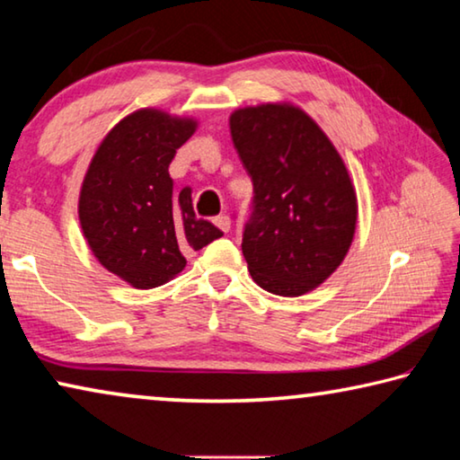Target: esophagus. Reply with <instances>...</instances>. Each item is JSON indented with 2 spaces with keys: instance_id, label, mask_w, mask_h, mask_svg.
<instances>
[{
  "instance_id": "34e87169",
  "label": "esophagus",
  "mask_w": 460,
  "mask_h": 460,
  "mask_svg": "<svg viewBox=\"0 0 460 460\" xmlns=\"http://www.w3.org/2000/svg\"><path fill=\"white\" fill-rule=\"evenodd\" d=\"M214 224L217 226V228H220L222 232H228L230 230V217L226 216V214H222V216H217L216 220H214Z\"/></svg>"
}]
</instances>
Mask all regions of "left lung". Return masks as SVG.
I'll return each instance as SVG.
<instances>
[{"label":"left lung","mask_w":460,"mask_h":460,"mask_svg":"<svg viewBox=\"0 0 460 460\" xmlns=\"http://www.w3.org/2000/svg\"><path fill=\"white\" fill-rule=\"evenodd\" d=\"M232 142L252 179L243 254L254 283L297 297L341 267L357 230V191L326 132L289 102L230 116Z\"/></svg>","instance_id":"8db88e82"}]
</instances>
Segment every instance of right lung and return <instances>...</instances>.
I'll return each mask as SVG.
<instances>
[{
	"label": "right lung",
	"mask_w": 460,
	"mask_h": 460,
	"mask_svg": "<svg viewBox=\"0 0 460 460\" xmlns=\"http://www.w3.org/2000/svg\"><path fill=\"white\" fill-rule=\"evenodd\" d=\"M198 119L142 108L97 146L79 191V224L95 259L137 289H153L185 269V252L222 232L198 220L191 187L172 190L169 164Z\"/></svg>",
	"instance_id": "add662e5"
}]
</instances>
